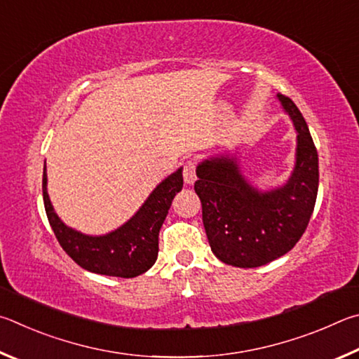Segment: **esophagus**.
Segmentation results:
<instances>
[{
  "mask_svg": "<svg viewBox=\"0 0 359 359\" xmlns=\"http://www.w3.org/2000/svg\"><path fill=\"white\" fill-rule=\"evenodd\" d=\"M183 178H184V183H186V184H194V183H196V180H197V175H196V162L187 161V162L184 163Z\"/></svg>",
  "mask_w": 359,
  "mask_h": 359,
  "instance_id": "34e87169",
  "label": "esophagus"
}]
</instances>
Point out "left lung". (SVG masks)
I'll return each mask as SVG.
<instances>
[{"label":"left lung","instance_id":"left-lung-1","mask_svg":"<svg viewBox=\"0 0 359 359\" xmlns=\"http://www.w3.org/2000/svg\"><path fill=\"white\" fill-rule=\"evenodd\" d=\"M297 130L292 175L260 191L243 175L236 153L224 151L197 165L194 184L202 202L206 236L219 260L257 268L279 259L303 236L318 191V154L309 128L290 97L278 94Z\"/></svg>","mask_w":359,"mask_h":359}]
</instances>
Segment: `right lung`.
I'll list each match as a JSON object with an SVG mask.
<instances>
[{
	"label": "right lung",
	"instance_id": "add662e5",
	"mask_svg": "<svg viewBox=\"0 0 359 359\" xmlns=\"http://www.w3.org/2000/svg\"><path fill=\"white\" fill-rule=\"evenodd\" d=\"M183 189V168L162 180L144 203L121 227L105 235H85L61 221L47 192V168L43 165L42 194L48 222L65 252L86 271L135 278L147 273L157 260L159 230L172 200Z\"/></svg>",
	"mask_w": 359,
	"mask_h": 359
}]
</instances>
